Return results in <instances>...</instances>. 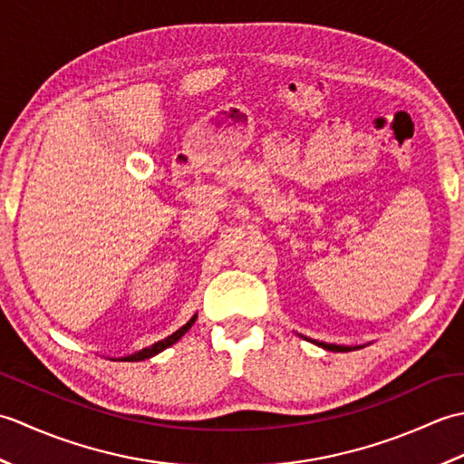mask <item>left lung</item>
<instances>
[{
  "instance_id": "obj_1",
  "label": "left lung",
  "mask_w": 464,
  "mask_h": 464,
  "mask_svg": "<svg viewBox=\"0 0 464 464\" xmlns=\"http://www.w3.org/2000/svg\"><path fill=\"white\" fill-rule=\"evenodd\" d=\"M307 339V337H304ZM311 343L317 344V347H323L324 351H339V353H344V351H354V349H362L364 344H333V343H323V341H313L309 339Z\"/></svg>"
}]
</instances>
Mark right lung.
<instances>
[{"label":"right lung","mask_w":464,"mask_h":464,"mask_svg":"<svg viewBox=\"0 0 464 464\" xmlns=\"http://www.w3.org/2000/svg\"><path fill=\"white\" fill-rule=\"evenodd\" d=\"M195 319H197V313L193 314V317L187 321L181 329H177L173 334H169V337H165L163 341H157V343H153L151 347H145V349H141V351H137V353H133V354H127V357H120V359H113V361H127V362H137V361H145V359H151V357H155L157 353H161V351H165L167 347H171V344H175L177 341H179L183 334L189 331L191 327H193V323H195Z\"/></svg>","instance_id":"right-lung-1"}]
</instances>
